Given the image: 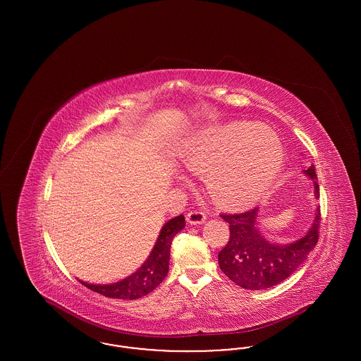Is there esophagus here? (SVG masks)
<instances>
[{
  "label": "esophagus",
  "mask_w": 361,
  "mask_h": 361,
  "mask_svg": "<svg viewBox=\"0 0 361 361\" xmlns=\"http://www.w3.org/2000/svg\"><path fill=\"white\" fill-rule=\"evenodd\" d=\"M187 221H188L190 224H204V221H206V214H204L203 211H200V209H193V211L188 212Z\"/></svg>",
  "instance_id": "obj_1"
}]
</instances>
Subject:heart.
<instances>
[{
  "label": "heart",
  "instance_id": "b5f03b06",
  "mask_svg": "<svg viewBox=\"0 0 361 361\" xmlns=\"http://www.w3.org/2000/svg\"><path fill=\"white\" fill-rule=\"evenodd\" d=\"M185 171L204 172V185L215 203L227 208L255 204L281 172L284 149L265 124L230 123L190 137L180 152Z\"/></svg>",
  "mask_w": 361,
  "mask_h": 361
}]
</instances>
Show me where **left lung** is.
Instances as JSON below:
<instances>
[{
  "mask_svg": "<svg viewBox=\"0 0 361 361\" xmlns=\"http://www.w3.org/2000/svg\"><path fill=\"white\" fill-rule=\"evenodd\" d=\"M305 174L314 180L315 199H319L315 166L311 165ZM257 215L258 207L221 215L230 224V238L218 255L219 267L231 281L249 291L271 288L290 277L303 264L319 237V207H317L307 234L286 245L274 243L259 233L256 226Z\"/></svg>",
  "mask_w": 361,
  "mask_h": 361,
  "instance_id": "left-lung-1",
  "label": "left lung"
}]
</instances>
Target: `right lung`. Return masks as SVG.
<instances>
[{
    "label": "right lung",
    "instance_id": "1",
    "mask_svg": "<svg viewBox=\"0 0 361 361\" xmlns=\"http://www.w3.org/2000/svg\"><path fill=\"white\" fill-rule=\"evenodd\" d=\"M184 226L185 218L183 215H178L164 224L150 256L133 275L114 284H89L80 280L81 284L92 291L116 299L134 300L150 293L168 275L172 240L178 231L184 228Z\"/></svg>",
    "mask_w": 361,
    "mask_h": 361
}]
</instances>
